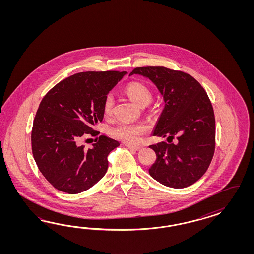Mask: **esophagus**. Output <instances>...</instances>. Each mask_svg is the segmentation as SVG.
<instances>
[{"label":"esophagus","mask_w":254,"mask_h":254,"mask_svg":"<svg viewBox=\"0 0 254 254\" xmlns=\"http://www.w3.org/2000/svg\"><path fill=\"white\" fill-rule=\"evenodd\" d=\"M126 146L128 147V148H130L132 150H135V151H139L142 147L141 146H137V145H130V144H126Z\"/></svg>","instance_id":"obj_1"}]
</instances>
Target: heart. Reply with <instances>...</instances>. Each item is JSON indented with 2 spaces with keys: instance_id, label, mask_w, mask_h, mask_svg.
Listing matches in <instances>:
<instances>
[{
  "instance_id": "heart-1",
  "label": "heart",
  "mask_w": 254,
  "mask_h": 254,
  "mask_svg": "<svg viewBox=\"0 0 254 254\" xmlns=\"http://www.w3.org/2000/svg\"><path fill=\"white\" fill-rule=\"evenodd\" d=\"M125 92L128 96L133 102L138 106L148 105L152 100V94L146 86L140 83H131L125 89ZM114 105V98L112 95H107L104 104L103 111L105 115H110ZM148 126L144 123H120L113 128L112 134L114 137L122 140L127 144H135L141 138V136L146 133Z\"/></svg>"
}]
</instances>
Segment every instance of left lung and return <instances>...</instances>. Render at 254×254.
Here are the masks:
<instances>
[{
    "label": "left lung",
    "mask_w": 254,
    "mask_h": 254,
    "mask_svg": "<svg viewBox=\"0 0 254 254\" xmlns=\"http://www.w3.org/2000/svg\"><path fill=\"white\" fill-rule=\"evenodd\" d=\"M133 74L149 79L165 101L152 136L170 142L176 138L149 146L156 154L150 175L171 188L192 185L207 171L215 150V117L207 93L193 77L165 67L136 68Z\"/></svg>",
    "instance_id": "1"
}]
</instances>
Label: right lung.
Listing matches in <instances>:
<instances>
[{"label": "right lung", "mask_w": 254, "mask_h": 254, "mask_svg": "<svg viewBox=\"0 0 254 254\" xmlns=\"http://www.w3.org/2000/svg\"><path fill=\"white\" fill-rule=\"evenodd\" d=\"M127 73H75L55 85L41 101L31 132L32 154L44 177L58 190L84 192L105 175L108 154L119 142L105 135L92 148L80 141L99 134L94 128L103 119L104 100Z\"/></svg>", "instance_id": "obj_1"}]
</instances>
